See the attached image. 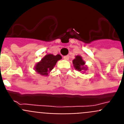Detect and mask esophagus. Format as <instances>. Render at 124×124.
I'll list each match as a JSON object with an SVG mask.
<instances>
[{
    "label": "esophagus",
    "instance_id": "1",
    "mask_svg": "<svg viewBox=\"0 0 124 124\" xmlns=\"http://www.w3.org/2000/svg\"><path fill=\"white\" fill-rule=\"evenodd\" d=\"M63 58L65 60H68L69 58H70V56H64L63 57Z\"/></svg>",
    "mask_w": 124,
    "mask_h": 124
}]
</instances>
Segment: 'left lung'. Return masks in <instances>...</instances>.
<instances>
[{
	"label": "left lung",
	"instance_id": "1",
	"mask_svg": "<svg viewBox=\"0 0 124 124\" xmlns=\"http://www.w3.org/2000/svg\"><path fill=\"white\" fill-rule=\"evenodd\" d=\"M73 64L74 68L78 71L85 73L86 70H87V66L86 65V62L83 60L81 56L77 55L75 56V58L73 60Z\"/></svg>",
	"mask_w": 124,
	"mask_h": 124
}]
</instances>
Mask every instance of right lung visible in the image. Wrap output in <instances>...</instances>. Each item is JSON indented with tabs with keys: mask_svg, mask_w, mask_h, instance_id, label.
<instances>
[{
	"mask_svg": "<svg viewBox=\"0 0 124 124\" xmlns=\"http://www.w3.org/2000/svg\"><path fill=\"white\" fill-rule=\"evenodd\" d=\"M62 57L60 54L54 55L53 54H46L39 62L37 63L34 70L38 74L47 76L48 73L54 68L57 61L60 60Z\"/></svg>",
	"mask_w": 124,
	"mask_h": 124,
	"instance_id": "obj_1",
	"label": "right lung"
}]
</instances>
